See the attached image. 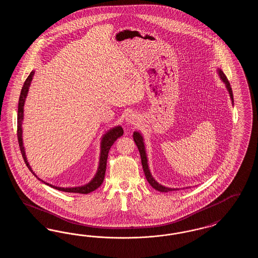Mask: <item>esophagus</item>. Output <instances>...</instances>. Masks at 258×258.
<instances>
[{
  "label": "esophagus",
  "instance_id": "1",
  "mask_svg": "<svg viewBox=\"0 0 258 258\" xmlns=\"http://www.w3.org/2000/svg\"><path fill=\"white\" fill-rule=\"evenodd\" d=\"M125 122L128 124L137 125L138 123H140V118L135 112H131L130 114H127V116L125 118Z\"/></svg>",
  "mask_w": 258,
  "mask_h": 258
}]
</instances>
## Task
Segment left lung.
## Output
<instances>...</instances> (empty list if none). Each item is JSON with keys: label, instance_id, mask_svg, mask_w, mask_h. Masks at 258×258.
<instances>
[{"label": "left lung", "instance_id": "1", "mask_svg": "<svg viewBox=\"0 0 258 258\" xmlns=\"http://www.w3.org/2000/svg\"><path fill=\"white\" fill-rule=\"evenodd\" d=\"M218 73L219 75L221 78V80L225 83V86L228 90V93L230 95V98L232 100V103H234L233 100V93H232V89L230 86V83L227 79V77L225 76V74H223V72L221 70H218ZM134 140H135V144L139 150V153H140V157H141V163H142V166H143V171L145 173V176H146V179H147L149 184H151L155 189L159 190L160 192H168V191H172V190H176L178 188H171V187H165L163 185L159 184L154 178L153 176L151 175V172L149 170V166H148L147 163V157H146V151H145V146H144V141H143V137L142 135H140L139 133L135 132L134 134Z\"/></svg>", "mask_w": 258, "mask_h": 258}]
</instances>
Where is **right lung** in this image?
Here are the masks:
<instances>
[{"label":"right lung","instance_id":"obj_1","mask_svg":"<svg viewBox=\"0 0 258 258\" xmlns=\"http://www.w3.org/2000/svg\"><path fill=\"white\" fill-rule=\"evenodd\" d=\"M35 74V72H32L31 74H29V76L27 77L26 81L24 82V85L22 87L21 93H20V97H19V101H18V113H17V138H18V143H19V147H20V151L22 154V157L24 159L25 163L27 165V167L29 168V170L32 172L39 181H41L42 183H44L47 185H49L51 187L61 190V191H64V192H74V194H83V195H87L90 194L91 191H94L95 189H97L100 184H102L103 180H104V175H105V171H106V162H107V158H108V152L110 150L111 146L113 145V143L123 135V130L122 128L121 125L115 126L113 128H111L108 133H106L105 135H103L102 140H101V145H100V158H99V163H98V171L97 174L95 175V177L93 178V180L88 183L87 184H84L82 186H75V187H59L53 184L45 183L44 181L40 180L37 175L35 174V172L32 170L26 155H25L24 147H23V141H22V121H23V112H24V103L25 99L27 97L28 91H29V87L31 85V82L33 80V76Z\"/></svg>","mask_w":258,"mask_h":258}]
</instances>
